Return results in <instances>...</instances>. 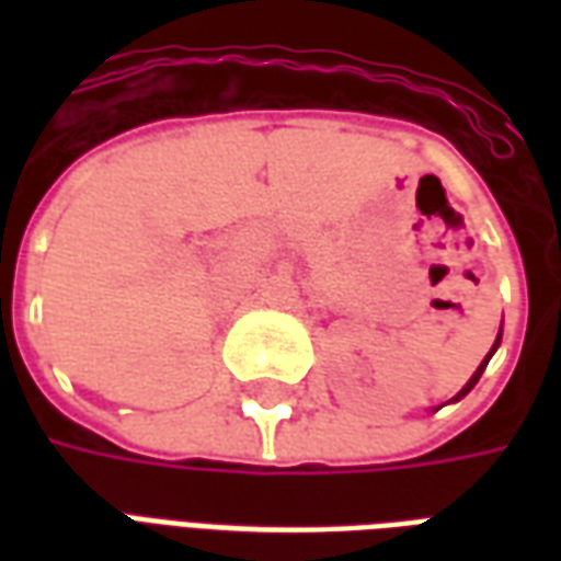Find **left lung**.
<instances>
[{"label": "left lung", "instance_id": "obj_1", "mask_svg": "<svg viewBox=\"0 0 561 561\" xmlns=\"http://www.w3.org/2000/svg\"><path fill=\"white\" fill-rule=\"evenodd\" d=\"M499 342H502V330H499V336H495V342H493V348H490V354H486V357H483V360H481V366H478V369H474V376H471L469 381H466V385H462V390H459L457 397H454V400H450V402H459V400H462V397H466V393H469L471 388H474V385H478V378L483 376V369H486V364H490V357H493L495 348H499Z\"/></svg>", "mask_w": 561, "mask_h": 561}]
</instances>
